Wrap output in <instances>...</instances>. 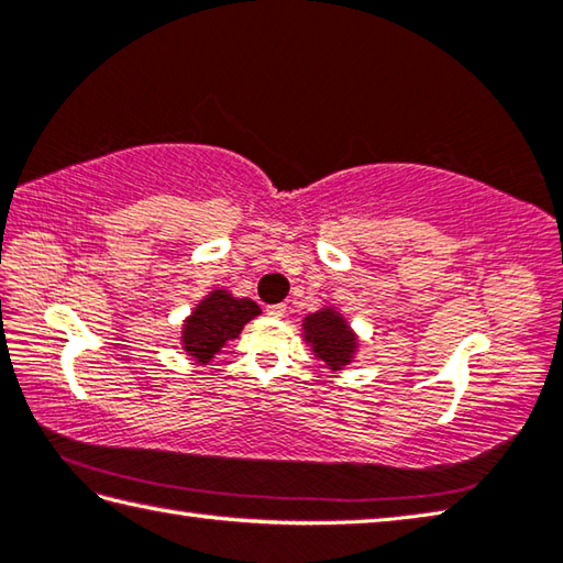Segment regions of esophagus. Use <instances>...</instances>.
Returning <instances> with one entry per match:
<instances>
[{"mask_svg": "<svg viewBox=\"0 0 563 563\" xmlns=\"http://www.w3.org/2000/svg\"><path fill=\"white\" fill-rule=\"evenodd\" d=\"M285 312H288V307L285 305H268L266 307V314H271V317H283Z\"/></svg>", "mask_w": 563, "mask_h": 563, "instance_id": "34e87169", "label": "esophagus"}]
</instances>
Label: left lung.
Returning <instances> with one entry per match:
<instances>
[{"label": "left lung", "mask_w": 563, "mask_h": 563, "mask_svg": "<svg viewBox=\"0 0 563 563\" xmlns=\"http://www.w3.org/2000/svg\"><path fill=\"white\" fill-rule=\"evenodd\" d=\"M305 336L312 344L317 358H322L329 368L346 366L356 346L354 334L349 332L346 322L334 310H322L307 317Z\"/></svg>", "instance_id": "1"}]
</instances>
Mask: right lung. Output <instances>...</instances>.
Here are the masks:
<instances>
[{
  "label": "right lung",
  "mask_w": 563,
  "mask_h": 563,
  "mask_svg": "<svg viewBox=\"0 0 563 563\" xmlns=\"http://www.w3.org/2000/svg\"><path fill=\"white\" fill-rule=\"evenodd\" d=\"M256 314H261V307L253 300H236L224 290L212 292L185 322V351L200 363H207L229 339L239 336L244 324Z\"/></svg>",
  "instance_id": "right-lung-1"
}]
</instances>
